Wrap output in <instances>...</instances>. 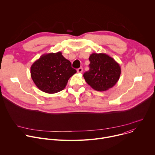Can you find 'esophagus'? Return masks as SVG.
<instances>
[{"instance_id": "1", "label": "esophagus", "mask_w": 155, "mask_h": 155, "mask_svg": "<svg viewBox=\"0 0 155 155\" xmlns=\"http://www.w3.org/2000/svg\"><path fill=\"white\" fill-rule=\"evenodd\" d=\"M82 72H83V68H80L79 69H77V72L78 73H82Z\"/></svg>"}]
</instances>
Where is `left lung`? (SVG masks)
<instances>
[{
    "instance_id": "obj_1",
    "label": "left lung",
    "mask_w": 155,
    "mask_h": 155,
    "mask_svg": "<svg viewBox=\"0 0 155 155\" xmlns=\"http://www.w3.org/2000/svg\"><path fill=\"white\" fill-rule=\"evenodd\" d=\"M90 70L83 77L93 89L104 91L112 87L118 81L121 69L120 64L105 53H92L90 58Z\"/></svg>"
}]
</instances>
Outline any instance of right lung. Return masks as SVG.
I'll use <instances>...</instances> for the list:
<instances>
[{"label": "right lung", "mask_w": 155, "mask_h": 155, "mask_svg": "<svg viewBox=\"0 0 155 155\" xmlns=\"http://www.w3.org/2000/svg\"><path fill=\"white\" fill-rule=\"evenodd\" d=\"M76 72L71 62L60 51L41 55L31 67V76L35 84L41 91L49 94L63 90Z\"/></svg>", "instance_id": "right-lung-1"}]
</instances>
